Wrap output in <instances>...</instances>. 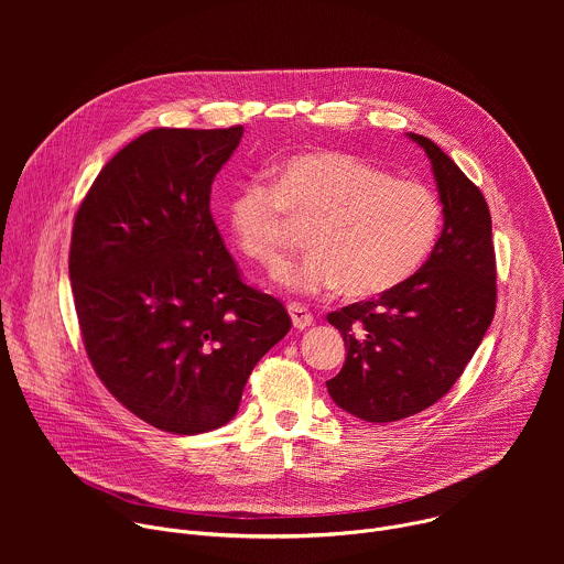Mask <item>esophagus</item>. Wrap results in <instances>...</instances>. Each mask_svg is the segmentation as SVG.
I'll return each mask as SVG.
<instances>
[{
  "label": "esophagus",
  "instance_id": "obj_1",
  "mask_svg": "<svg viewBox=\"0 0 564 564\" xmlns=\"http://www.w3.org/2000/svg\"><path fill=\"white\" fill-rule=\"evenodd\" d=\"M288 312H290V318H292V326L296 330H305L314 324V316L310 314L307 307H303L301 303H290L288 305Z\"/></svg>",
  "mask_w": 564,
  "mask_h": 564
}]
</instances>
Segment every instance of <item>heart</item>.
<instances>
[{"instance_id": "heart-1", "label": "heart", "mask_w": 564, "mask_h": 564, "mask_svg": "<svg viewBox=\"0 0 564 564\" xmlns=\"http://www.w3.org/2000/svg\"><path fill=\"white\" fill-rule=\"evenodd\" d=\"M238 250L274 268L288 246L290 216L312 220L310 252L276 272L290 292L341 288L346 296L386 294L415 276L437 246L444 223L440 196L424 183L392 178L341 151L288 158L276 185L252 178L225 205Z\"/></svg>"}]
</instances>
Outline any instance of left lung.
Listing matches in <instances>:
<instances>
[{
    "mask_svg": "<svg viewBox=\"0 0 564 564\" xmlns=\"http://www.w3.org/2000/svg\"><path fill=\"white\" fill-rule=\"evenodd\" d=\"M429 160L444 227L422 270L372 301L328 314L346 364L326 381L335 404L375 424L411 417L442 399L496 314L491 214L481 192L429 138L409 133Z\"/></svg>",
    "mask_w": 564,
    "mask_h": 564,
    "instance_id": "left-lung-1",
    "label": "left lung"
}]
</instances>
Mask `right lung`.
Here are the masks:
<instances>
[{"mask_svg": "<svg viewBox=\"0 0 564 564\" xmlns=\"http://www.w3.org/2000/svg\"><path fill=\"white\" fill-rule=\"evenodd\" d=\"M243 127L153 129L118 151L77 209L68 279L87 355L147 424H227L259 359L290 330L281 301L246 285L209 212Z\"/></svg>", "mask_w": 564, "mask_h": 564, "instance_id": "add662e5", "label": "right lung"}]
</instances>
